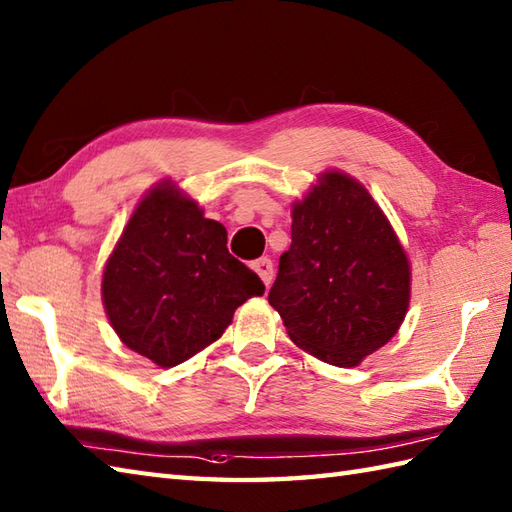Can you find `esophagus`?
Segmentation results:
<instances>
[{
	"label": "esophagus",
	"instance_id": "esophagus-1",
	"mask_svg": "<svg viewBox=\"0 0 512 512\" xmlns=\"http://www.w3.org/2000/svg\"><path fill=\"white\" fill-rule=\"evenodd\" d=\"M253 270L266 286L273 284V262H270L268 257H262V259H257V262H253Z\"/></svg>",
	"mask_w": 512,
	"mask_h": 512
}]
</instances>
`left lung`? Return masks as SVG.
I'll return each mask as SVG.
<instances>
[{
	"label": "left lung",
	"mask_w": 512,
	"mask_h": 512,
	"mask_svg": "<svg viewBox=\"0 0 512 512\" xmlns=\"http://www.w3.org/2000/svg\"><path fill=\"white\" fill-rule=\"evenodd\" d=\"M409 299V257L383 209L356 178L323 171L292 202V244L268 295L292 343L356 367L394 339Z\"/></svg>",
	"instance_id": "left-lung-1"
}]
</instances>
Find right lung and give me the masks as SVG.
Masks as SVG:
<instances>
[{"instance_id": "1", "label": "right lung", "mask_w": 512, "mask_h": 512, "mask_svg": "<svg viewBox=\"0 0 512 512\" xmlns=\"http://www.w3.org/2000/svg\"><path fill=\"white\" fill-rule=\"evenodd\" d=\"M262 295V279L228 253L226 228L169 178L136 204L101 281L118 339L158 367L202 352Z\"/></svg>"}]
</instances>
